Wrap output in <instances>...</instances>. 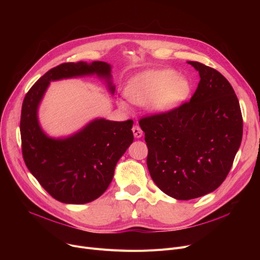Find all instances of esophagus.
<instances>
[{"label":"esophagus","instance_id":"esophagus-1","mask_svg":"<svg viewBox=\"0 0 260 260\" xmlns=\"http://www.w3.org/2000/svg\"><path fill=\"white\" fill-rule=\"evenodd\" d=\"M133 133H134V136L136 138H141L142 135H143V132L140 128L139 125H134L133 126Z\"/></svg>","mask_w":260,"mask_h":260}]
</instances>
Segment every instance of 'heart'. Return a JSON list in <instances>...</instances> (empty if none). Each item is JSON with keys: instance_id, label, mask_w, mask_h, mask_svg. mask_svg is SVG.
<instances>
[{"instance_id": "obj_1", "label": "heart", "mask_w": 260, "mask_h": 260, "mask_svg": "<svg viewBox=\"0 0 260 260\" xmlns=\"http://www.w3.org/2000/svg\"><path fill=\"white\" fill-rule=\"evenodd\" d=\"M189 93L188 82L173 70H152L133 77L125 88L128 100L138 105L149 103L156 113H167L181 104ZM120 107L126 109L124 101Z\"/></svg>"}]
</instances>
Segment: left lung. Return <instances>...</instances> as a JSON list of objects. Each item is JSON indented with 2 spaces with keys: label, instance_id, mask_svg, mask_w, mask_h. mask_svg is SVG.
<instances>
[{
  "label": "left lung",
  "instance_id": "obj_1",
  "mask_svg": "<svg viewBox=\"0 0 260 260\" xmlns=\"http://www.w3.org/2000/svg\"><path fill=\"white\" fill-rule=\"evenodd\" d=\"M187 63L200 76L190 100L139 120L152 179L178 200L201 197L221 185L233 166L243 126L230 82L210 66Z\"/></svg>",
  "mask_w": 260,
  "mask_h": 260
}]
</instances>
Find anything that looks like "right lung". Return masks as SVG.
Wrapping results in <instances>:
<instances>
[{
	"instance_id": "1",
	"label": "right lung",
	"mask_w": 260,
	"mask_h": 260,
	"mask_svg": "<svg viewBox=\"0 0 260 260\" xmlns=\"http://www.w3.org/2000/svg\"><path fill=\"white\" fill-rule=\"evenodd\" d=\"M111 78V65L94 61L63 63L41 77L26 93L21 113L25 165L46 192L63 203L83 204L100 197L112 182L115 167L134 140L133 120L97 119L65 139L41 129L37 111L50 81L93 75ZM109 89L115 87L109 82Z\"/></svg>"
}]
</instances>
